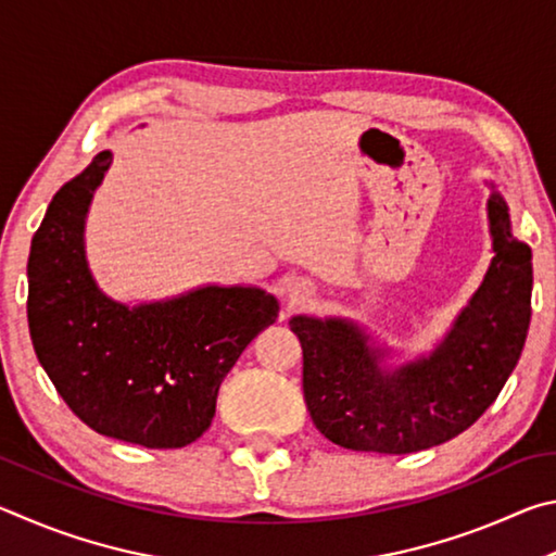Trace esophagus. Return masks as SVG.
Instances as JSON below:
<instances>
[{
  "label": "esophagus",
  "instance_id": "obj_1",
  "mask_svg": "<svg viewBox=\"0 0 556 556\" xmlns=\"http://www.w3.org/2000/svg\"><path fill=\"white\" fill-rule=\"evenodd\" d=\"M303 298H305V290L300 288V286L290 290V303H293V305H295V303H300V300H303Z\"/></svg>",
  "mask_w": 556,
  "mask_h": 556
}]
</instances>
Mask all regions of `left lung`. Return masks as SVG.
I'll return each instance as SVG.
<instances>
[{
    "mask_svg": "<svg viewBox=\"0 0 556 556\" xmlns=\"http://www.w3.org/2000/svg\"><path fill=\"white\" fill-rule=\"evenodd\" d=\"M485 202L493 258L481 286L432 352L401 366L349 317L295 315L309 417L354 452L410 454L462 434L498 397L530 327L532 251L513 237L508 202Z\"/></svg>",
    "mask_w": 556,
    "mask_h": 556,
    "instance_id": "8db88e82",
    "label": "left lung"
}]
</instances>
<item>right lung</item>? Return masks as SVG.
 Returning a JSON list of instances; mask_svg holds the SVG:
<instances>
[{
	"label": "right lung",
	"instance_id": "1",
	"mask_svg": "<svg viewBox=\"0 0 556 556\" xmlns=\"http://www.w3.org/2000/svg\"><path fill=\"white\" fill-rule=\"evenodd\" d=\"M110 165V151L97 153L48 204L28 253V332L87 427L178 450L212 425L224 376L280 305L256 286H200L139 305L106 295L87 263L85 222Z\"/></svg>",
	"mask_w": 556,
	"mask_h": 556
}]
</instances>
